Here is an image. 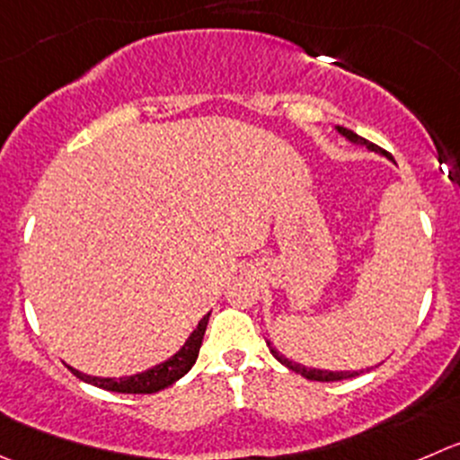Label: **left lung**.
I'll return each mask as SVG.
<instances>
[{"label":"left lung","mask_w":460,"mask_h":460,"mask_svg":"<svg viewBox=\"0 0 460 460\" xmlns=\"http://www.w3.org/2000/svg\"><path fill=\"white\" fill-rule=\"evenodd\" d=\"M337 130L341 132V135L346 137V139L353 141V144L367 146V148L373 150V153H385V150L377 148L376 144H371V141H367V139H362V137H359V135H355L353 130H346V128H337ZM267 346H270L271 355H274V358L279 359V362L283 364V367H288L289 371L298 373V376H303V377H305V380H314V382H337V380H349V377H355V376H359V373H362V371H359V373H358V371H321V368H307V367H303V364H296V362H292V359L283 358V355H280L279 350L271 349V343H270V341H267Z\"/></svg>","instance_id":"obj_1"}]
</instances>
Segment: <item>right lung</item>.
I'll use <instances>...</instances> for the list:
<instances>
[{
    "mask_svg": "<svg viewBox=\"0 0 460 460\" xmlns=\"http://www.w3.org/2000/svg\"><path fill=\"white\" fill-rule=\"evenodd\" d=\"M208 316H211V312H208V314L199 321L198 328L190 332V337L186 339L184 346H181V349L177 350L171 359H166V362L157 364V367L148 368V371H144V373H137V376H132V377H121V380H111V377H92V376H84V373L75 371V368H71V367L69 368L75 377H80V380L87 382V385L101 386V389L114 391V394H157V391L175 385L180 377H184L186 373L193 368L195 359H198V353H199V346H202L204 330H207Z\"/></svg>",
    "mask_w": 460,
    "mask_h": 460,
    "instance_id": "right-lung-1",
    "label": "right lung"
}]
</instances>
